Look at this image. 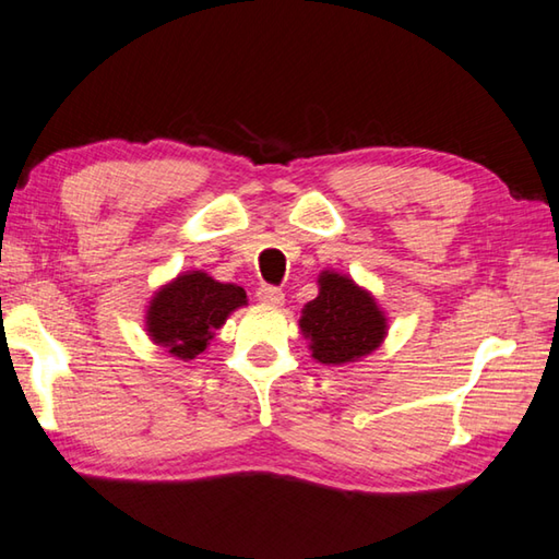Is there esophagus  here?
Wrapping results in <instances>:
<instances>
[{
    "label": "esophagus",
    "mask_w": 559,
    "mask_h": 559,
    "mask_svg": "<svg viewBox=\"0 0 559 559\" xmlns=\"http://www.w3.org/2000/svg\"><path fill=\"white\" fill-rule=\"evenodd\" d=\"M258 301L267 304V307H282L284 304V294L280 287H272V284H260L258 292H255Z\"/></svg>",
    "instance_id": "esophagus-1"
}]
</instances>
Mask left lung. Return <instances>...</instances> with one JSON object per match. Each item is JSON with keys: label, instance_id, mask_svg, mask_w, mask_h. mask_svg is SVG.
Instances as JSON below:
<instances>
[{"label": "left lung", "instance_id": "1", "mask_svg": "<svg viewBox=\"0 0 559 559\" xmlns=\"http://www.w3.org/2000/svg\"><path fill=\"white\" fill-rule=\"evenodd\" d=\"M319 297L304 307L301 331L311 338L313 357L323 365L355 362L384 341L386 319L370 294L350 277L323 272Z\"/></svg>", "mask_w": 559, "mask_h": 559}]
</instances>
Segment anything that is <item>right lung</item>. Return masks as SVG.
I'll list each match as a JSON object with an SVG mask.
<instances>
[{
  "instance_id": "add662e5",
  "label": "right lung",
  "mask_w": 559,
  "mask_h": 559,
  "mask_svg": "<svg viewBox=\"0 0 559 559\" xmlns=\"http://www.w3.org/2000/svg\"><path fill=\"white\" fill-rule=\"evenodd\" d=\"M243 304V287L221 284L199 270L189 272L155 294L148 309V333L167 353L180 360H194L228 313Z\"/></svg>"
}]
</instances>
